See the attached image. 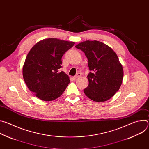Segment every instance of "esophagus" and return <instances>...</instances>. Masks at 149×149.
Instances as JSON below:
<instances>
[{
	"mask_svg": "<svg viewBox=\"0 0 149 149\" xmlns=\"http://www.w3.org/2000/svg\"><path fill=\"white\" fill-rule=\"evenodd\" d=\"M81 74H80V73H78L76 75H75L74 77H73V78L74 79H76V78H78V77H81Z\"/></svg>",
	"mask_w": 149,
	"mask_h": 149,
	"instance_id": "esophagus-1",
	"label": "esophagus"
}]
</instances>
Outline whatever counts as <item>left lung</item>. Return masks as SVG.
Here are the masks:
<instances>
[{
  "label": "left lung",
  "mask_w": 149,
  "mask_h": 149,
  "mask_svg": "<svg viewBox=\"0 0 149 149\" xmlns=\"http://www.w3.org/2000/svg\"><path fill=\"white\" fill-rule=\"evenodd\" d=\"M75 47L85 53L90 72L89 84L84 92L90 99L104 102L118 91L123 79V68L116 52L98 40H86Z\"/></svg>",
  "instance_id": "obj_1"
}]
</instances>
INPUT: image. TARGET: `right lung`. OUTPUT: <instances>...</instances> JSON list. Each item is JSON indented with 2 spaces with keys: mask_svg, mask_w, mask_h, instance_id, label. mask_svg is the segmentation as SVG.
<instances>
[{
  "mask_svg": "<svg viewBox=\"0 0 149 149\" xmlns=\"http://www.w3.org/2000/svg\"><path fill=\"white\" fill-rule=\"evenodd\" d=\"M75 44L56 38L39 41L28 54L23 66V77L28 88L41 100L59 97L70 82L64 72H59L62 56Z\"/></svg>",
  "mask_w": 149,
  "mask_h": 149,
  "instance_id": "1",
  "label": "right lung"
}]
</instances>
